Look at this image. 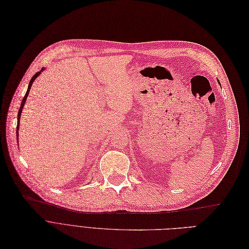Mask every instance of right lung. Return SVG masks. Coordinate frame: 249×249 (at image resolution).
Returning <instances> with one entry per match:
<instances>
[{"label": "right lung", "instance_id": "1", "mask_svg": "<svg viewBox=\"0 0 249 249\" xmlns=\"http://www.w3.org/2000/svg\"><path fill=\"white\" fill-rule=\"evenodd\" d=\"M40 74V72H37L36 74H35L32 78H31V80H30V82H29V85H28V89H27V92H26V94H25V96H24V98H23V100H22V103H21V106H20V108H19V111H18V120H17V131H16V133H17V139H18V129H19V124H20V116H21V112H22V109H23V106H24V104H25V101H26V98H27V96H28V94H29V91H30V88H31V86H32V83H33V81L35 80V78H36L38 75Z\"/></svg>", "mask_w": 249, "mask_h": 249}]
</instances>
